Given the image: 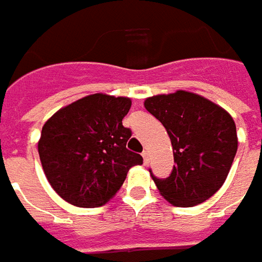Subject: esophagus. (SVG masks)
<instances>
[{"instance_id": "obj_1", "label": "esophagus", "mask_w": 262, "mask_h": 262, "mask_svg": "<svg viewBox=\"0 0 262 262\" xmlns=\"http://www.w3.org/2000/svg\"><path fill=\"white\" fill-rule=\"evenodd\" d=\"M142 158H144V164L145 165L149 164V152L148 151L142 152Z\"/></svg>"}]
</instances>
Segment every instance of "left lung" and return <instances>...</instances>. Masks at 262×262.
I'll use <instances>...</instances> for the list:
<instances>
[{
	"label": "left lung",
	"instance_id": "obj_1",
	"mask_svg": "<svg viewBox=\"0 0 262 262\" xmlns=\"http://www.w3.org/2000/svg\"><path fill=\"white\" fill-rule=\"evenodd\" d=\"M169 135L173 169L166 179L152 175L159 193L178 207L203 203L223 186L237 152L233 117L194 93L178 90L144 101Z\"/></svg>",
	"mask_w": 262,
	"mask_h": 262
}]
</instances>
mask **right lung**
Here are the masks:
<instances>
[{
	"label": "right lung",
	"mask_w": 262,
	"mask_h": 262,
	"mask_svg": "<svg viewBox=\"0 0 262 262\" xmlns=\"http://www.w3.org/2000/svg\"><path fill=\"white\" fill-rule=\"evenodd\" d=\"M131 98L90 94L56 111L42 127L38 152L46 179L63 200L98 207L120 190L142 157L127 149L122 118Z\"/></svg>",
	"instance_id": "add662e5"
}]
</instances>
